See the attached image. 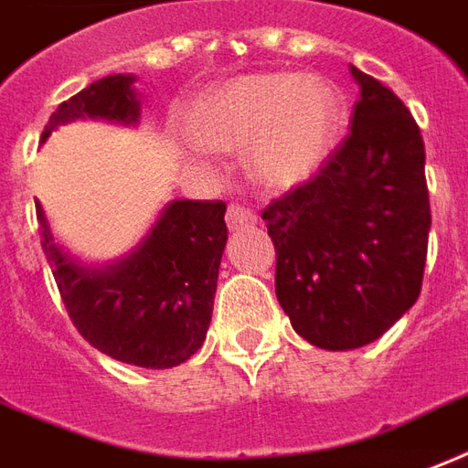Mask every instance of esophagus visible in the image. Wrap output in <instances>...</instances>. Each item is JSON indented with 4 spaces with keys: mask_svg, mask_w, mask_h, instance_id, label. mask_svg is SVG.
<instances>
[{
    "mask_svg": "<svg viewBox=\"0 0 468 468\" xmlns=\"http://www.w3.org/2000/svg\"><path fill=\"white\" fill-rule=\"evenodd\" d=\"M226 220L230 230H238V228L242 226H255V223H258L255 213L245 208V206H238V203H230V206H228Z\"/></svg>",
    "mask_w": 468,
    "mask_h": 468,
    "instance_id": "1",
    "label": "esophagus"
}]
</instances>
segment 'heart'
Wrapping results in <instances>:
<instances>
[{"instance_id": "heart-1", "label": "heart", "mask_w": 468, "mask_h": 468, "mask_svg": "<svg viewBox=\"0 0 468 468\" xmlns=\"http://www.w3.org/2000/svg\"><path fill=\"white\" fill-rule=\"evenodd\" d=\"M344 124V100L329 78L250 73L210 92L191 115L196 142L245 150L262 186L294 188L326 164ZM201 152V149H196Z\"/></svg>"}]
</instances>
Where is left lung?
Returning a JSON list of instances; mask_svg holds the SVG:
<instances>
[{"label":"left lung","mask_w":468,"mask_h":468,"mask_svg":"<svg viewBox=\"0 0 468 468\" xmlns=\"http://www.w3.org/2000/svg\"><path fill=\"white\" fill-rule=\"evenodd\" d=\"M351 134L312 181L262 210L274 292L316 348L353 351L390 329L422 290L430 198L424 142L402 100L351 66Z\"/></svg>","instance_id":"1"}]
</instances>
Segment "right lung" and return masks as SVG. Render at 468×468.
I'll use <instances>...</instances> for the list:
<instances>
[{"label": "right lung", "instance_id": "right-lung-1", "mask_svg": "<svg viewBox=\"0 0 468 468\" xmlns=\"http://www.w3.org/2000/svg\"><path fill=\"white\" fill-rule=\"evenodd\" d=\"M132 73L100 78L60 102L41 144L60 124L76 120L137 127L142 100ZM41 245L60 297L80 336L115 361L139 368H174L206 341L218 267L228 242L226 203L169 201L147 235L122 258L85 265L51 233L41 203Z\"/></svg>", "mask_w": 468, "mask_h": 468}]
</instances>
